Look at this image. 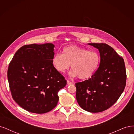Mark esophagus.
Returning <instances> with one entry per match:
<instances>
[{
    "instance_id": "obj_1",
    "label": "esophagus",
    "mask_w": 134,
    "mask_h": 134,
    "mask_svg": "<svg viewBox=\"0 0 134 134\" xmlns=\"http://www.w3.org/2000/svg\"><path fill=\"white\" fill-rule=\"evenodd\" d=\"M67 84H68V85H71L72 84V83L69 80H67Z\"/></svg>"
}]
</instances>
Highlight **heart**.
<instances>
[{
  "label": "heart",
  "mask_w": 134,
  "mask_h": 134,
  "mask_svg": "<svg viewBox=\"0 0 134 134\" xmlns=\"http://www.w3.org/2000/svg\"><path fill=\"white\" fill-rule=\"evenodd\" d=\"M100 56L98 52L88 50L76 45L65 47L63 54H56L52 63L55 69L60 72H65L71 65L69 75L81 79L90 78L94 74L99 66Z\"/></svg>",
  "instance_id": "b5f03b06"
}]
</instances>
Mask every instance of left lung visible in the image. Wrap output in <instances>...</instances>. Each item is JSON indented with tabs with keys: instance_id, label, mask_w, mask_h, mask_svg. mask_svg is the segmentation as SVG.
<instances>
[{
	"instance_id": "8db88e82",
	"label": "left lung",
	"mask_w": 134,
	"mask_h": 134,
	"mask_svg": "<svg viewBox=\"0 0 134 134\" xmlns=\"http://www.w3.org/2000/svg\"><path fill=\"white\" fill-rule=\"evenodd\" d=\"M100 54V64L91 78L75 83L76 99L80 107L97 113L107 109L124 91L126 73L124 60L106 43H90Z\"/></svg>"
}]
</instances>
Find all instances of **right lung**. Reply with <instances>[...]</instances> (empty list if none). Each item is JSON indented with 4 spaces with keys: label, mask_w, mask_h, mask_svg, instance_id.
Returning <instances> with one entry per match:
<instances>
[{
    "label": "right lung",
    "mask_w": 134,
    "mask_h": 134,
    "mask_svg": "<svg viewBox=\"0 0 134 134\" xmlns=\"http://www.w3.org/2000/svg\"><path fill=\"white\" fill-rule=\"evenodd\" d=\"M54 47L51 43L23 46L9 63L7 76L12 97L30 112L52 110L58 104V92L66 84L52 65Z\"/></svg>",
    "instance_id": "1"
}]
</instances>
